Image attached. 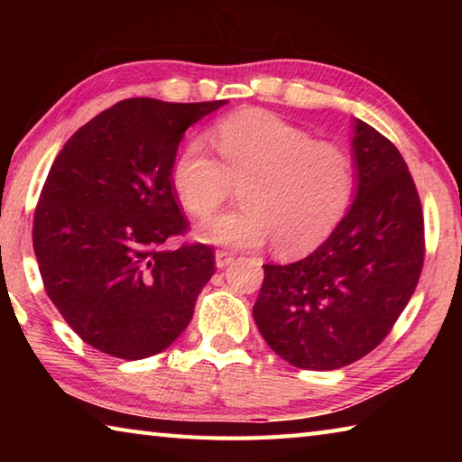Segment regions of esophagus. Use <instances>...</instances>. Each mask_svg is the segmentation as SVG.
<instances>
[{
  "label": "esophagus",
  "mask_w": 462,
  "mask_h": 462,
  "mask_svg": "<svg viewBox=\"0 0 462 462\" xmlns=\"http://www.w3.org/2000/svg\"><path fill=\"white\" fill-rule=\"evenodd\" d=\"M232 261H234V253H228V250H217L216 253V267L217 269H226Z\"/></svg>",
  "instance_id": "obj_1"
}]
</instances>
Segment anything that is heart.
I'll list each match as a JSON object with an SVG mask.
<instances>
[{"label": "heart", "instance_id": "heart-1", "mask_svg": "<svg viewBox=\"0 0 462 462\" xmlns=\"http://www.w3.org/2000/svg\"><path fill=\"white\" fill-rule=\"evenodd\" d=\"M212 144L191 140L177 154L173 189L193 217L206 220L240 187L242 208L199 228V238L230 248L273 240L279 254L316 250L348 214L358 185L355 154L264 109L217 122Z\"/></svg>", "mask_w": 462, "mask_h": 462}]
</instances>
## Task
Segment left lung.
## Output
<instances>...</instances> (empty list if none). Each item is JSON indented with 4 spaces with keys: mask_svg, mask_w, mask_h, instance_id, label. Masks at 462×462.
<instances>
[{
    "mask_svg": "<svg viewBox=\"0 0 462 462\" xmlns=\"http://www.w3.org/2000/svg\"><path fill=\"white\" fill-rule=\"evenodd\" d=\"M358 185L338 228L306 259L263 264L259 332L289 365L332 371L379 346L416 291L424 216L393 143L355 120Z\"/></svg>",
    "mask_w": 462,
    "mask_h": 462,
    "instance_id": "1",
    "label": "left lung"
}]
</instances>
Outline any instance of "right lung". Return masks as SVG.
<instances>
[{
	"label": "right lung",
	"mask_w": 462,
	"mask_h": 462,
	"mask_svg": "<svg viewBox=\"0 0 462 462\" xmlns=\"http://www.w3.org/2000/svg\"><path fill=\"white\" fill-rule=\"evenodd\" d=\"M224 104L124 99L54 159L34 212V254L54 308L99 353L152 356L191 322L216 263L199 242L161 248L187 230L171 175L185 130Z\"/></svg>",
	"instance_id": "right-lung-1"
}]
</instances>
